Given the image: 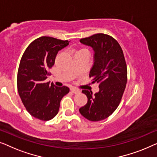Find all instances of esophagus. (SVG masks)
I'll return each mask as SVG.
<instances>
[{
    "label": "esophagus",
    "mask_w": 157,
    "mask_h": 157,
    "mask_svg": "<svg viewBox=\"0 0 157 157\" xmlns=\"http://www.w3.org/2000/svg\"><path fill=\"white\" fill-rule=\"evenodd\" d=\"M70 90H71V92L74 94H78V93H79V92H80V90H79L78 89H76V88H74V87L70 88Z\"/></svg>",
    "instance_id": "esophagus-1"
}]
</instances>
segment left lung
Here are the masks:
<instances>
[{
    "mask_svg": "<svg viewBox=\"0 0 157 157\" xmlns=\"http://www.w3.org/2000/svg\"><path fill=\"white\" fill-rule=\"evenodd\" d=\"M94 50V63L90 71L92 83H99L98 92L82 90L87 102L79 108L84 117L98 122L111 115L120 105L127 80V65L122 48L108 35L98 33L80 39Z\"/></svg>",
    "mask_w": 157,
    "mask_h": 157,
    "instance_id": "obj_1",
    "label": "left lung"
}]
</instances>
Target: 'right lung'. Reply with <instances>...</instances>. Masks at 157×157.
<instances>
[{
	"instance_id": "add662e5",
	"label": "right lung",
	"mask_w": 157,
	"mask_h": 157,
	"mask_svg": "<svg viewBox=\"0 0 157 157\" xmlns=\"http://www.w3.org/2000/svg\"><path fill=\"white\" fill-rule=\"evenodd\" d=\"M69 43L43 36L32 42L22 56L17 77V91L27 111L40 120L55 117L62 98L70 91L66 86L60 87L50 85V82H45L57 52Z\"/></svg>"
}]
</instances>
